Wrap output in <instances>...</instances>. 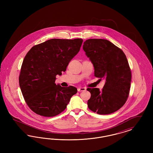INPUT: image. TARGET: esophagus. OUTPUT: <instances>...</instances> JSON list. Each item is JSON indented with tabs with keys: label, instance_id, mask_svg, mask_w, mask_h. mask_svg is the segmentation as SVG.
Returning a JSON list of instances; mask_svg holds the SVG:
<instances>
[{
	"label": "esophagus",
	"instance_id": "34e87169",
	"mask_svg": "<svg viewBox=\"0 0 153 153\" xmlns=\"http://www.w3.org/2000/svg\"><path fill=\"white\" fill-rule=\"evenodd\" d=\"M77 91H78V92H81V91H86V88H85L82 87L78 88V89H77Z\"/></svg>",
	"mask_w": 153,
	"mask_h": 153
}]
</instances>
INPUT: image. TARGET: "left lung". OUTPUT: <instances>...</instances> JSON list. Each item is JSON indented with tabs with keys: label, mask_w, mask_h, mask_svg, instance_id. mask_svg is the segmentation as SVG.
<instances>
[{
	"label": "left lung",
	"mask_w": 153,
	"mask_h": 153,
	"mask_svg": "<svg viewBox=\"0 0 153 153\" xmlns=\"http://www.w3.org/2000/svg\"><path fill=\"white\" fill-rule=\"evenodd\" d=\"M83 50L94 65L95 77L105 80L101 91L87 88L91 94L88 100L89 109L100 115L115 112L125 104L130 89L131 69L125 54L104 39L86 40Z\"/></svg>",
	"instance_id": "left-lung-1"
}]
</instances>
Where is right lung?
Masks as SVG:
<instances>
[{
    "mask_svg": "<svg viewBox=\"0 0 153 153\" xmlns=\"http://www.w3.org/2000/svg\"><path fill=\"white\" fill-rule=\"evenodd\" d=\"M83 40L51 39L34 45L22 62L19 76L24 99L30 109L45 117L64 111L73 95V86L56 85V75L65 72L71 59L80 51Z\"/></svg>",
    "mask_w": 153,
    "mask_h": 153,
    "instance_id": "obj_1",
    "label": "right lung"
}]
</instances>
